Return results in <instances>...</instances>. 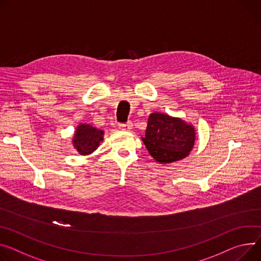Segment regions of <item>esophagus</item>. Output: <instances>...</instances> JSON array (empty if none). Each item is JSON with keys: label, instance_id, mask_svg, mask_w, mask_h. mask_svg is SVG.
Listing matches in <instances>:
<instances>
[{"label": "esophagus", "instance_id": "34e87169", "mask_svg": "<svg viewBox=\"0 0 261 261\" xmlns=\"http://www.w3.org/2000/svg\"><path fill=\"white\" fill-rule=\"evenodd\" d=\"M120 129L124 130V131H129L132 129V123L131 122H127L125 124H120Z\"/></svg>", "mask_w": 261, "mask_h": 261}]
</instances>
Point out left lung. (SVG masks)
Instances as JSON below:
<instances>
[{"label": "left lung", "instance_id": "8db88e82", "mask_svg": "<svg viewBox=\"0 0 261 261\" xmlns=\"http://www.w3.org/2000/svg\"><path fill=\"white\" fill-rule=\"evenodd\" d=\"M143 140L155 160L171 163L185 158L192 151L195 129L180 118L164 113H152Z\"/></svg>", "mask_w": 261, "mask_h": 261}]
</instances>
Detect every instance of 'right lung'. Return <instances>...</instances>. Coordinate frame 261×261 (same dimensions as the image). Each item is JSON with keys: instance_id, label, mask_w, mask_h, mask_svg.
<instances>
[{"instance_id": "right-lung-1", "label": "right lung", "mask_w": 261, "mask_h": 261, "mask_svg": "<svg viewBox=\"0 0 261 261\" xmlns=\"http://www.w3.org/2000/svg\"><path fill=\"white\" fill-rule=\"evenodd\" d=\"M104 132L90 125H80L74 137V147L81 155L90 154L103 140Z\"/></svg>"}]
</instances>
